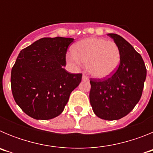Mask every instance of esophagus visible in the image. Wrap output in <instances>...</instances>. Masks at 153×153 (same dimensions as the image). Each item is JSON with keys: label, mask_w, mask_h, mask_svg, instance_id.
I'll return each instance as SVG.
<instances>
[{"label": "esophagus", "mask_w": 153, "mask_h": 153, "mask_svg": "<svg viewBox=\"0 0 153 153\" xmlns=\"http://www.w3.org/2000/svg\"><path fill=\"white\" fill-rule=\"evenodd\" d=\"M82 79H83V80H87L89 78H88V76H87L85 75V74H83V76H82Z\"/></svg>", "instance_id": "esophagus-1"}]
</instances>
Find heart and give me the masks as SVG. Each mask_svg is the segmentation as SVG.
I'll return each instance as SVG.
<instances>
[{"label":"heart","instance_id":"1","mask_svg":"<svg viewBox=\"0 0 153 153\" xmlns=\"http://www.w3.org/2000/svg\"><path fill=\"white\" fill-rule=\"evenodd\" d=\"M121 59L120 50L115 42L99 37H89L77 42L72 53L67 55V61L79 69L86 63L90 75L102 79L109 77L118 68Z\"/></svg>","mask_w":153,"mask_h":153}]
</instances>
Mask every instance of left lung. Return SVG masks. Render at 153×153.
<instances>
[{
    "label": "left lung",
    "instance_id": "obj_1",
    "mask_svg": "<svg viewBox=\"0 0 153 153\" xmlns=\"http://www.w3.org/2000/svg\"><path fill=\"white\" fill-rule=\"evenodd\" d=\"M120 50L117 70L109 78L90 79V101L97 117L117 120L129 114L141 98L146 68L141 55L122 36L108 33Z\"/></svg>",
    "mask_w": 153,
    "mask_h": 153
}]
</instances>
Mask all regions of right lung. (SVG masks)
Listing matches in <instances>:
<instances>
[{
  "label": "right lung",
  "instance_id": "add662e5",
  "mask_svg": "<svg viewBox=\"0 0 153 153\" xmlns=\"http://www.w3.org/2000/svg\"><path fill=\"white\" fill-rule=\"evenodd\" d=\"M73 38L44 37L19 53L12 67L11 90L16 103L35 120H51L64 109L82 74H70L66 53Z\"/></svg>",
  "mask_w": 153,
  "mask_h": 153
}]
</instances>
